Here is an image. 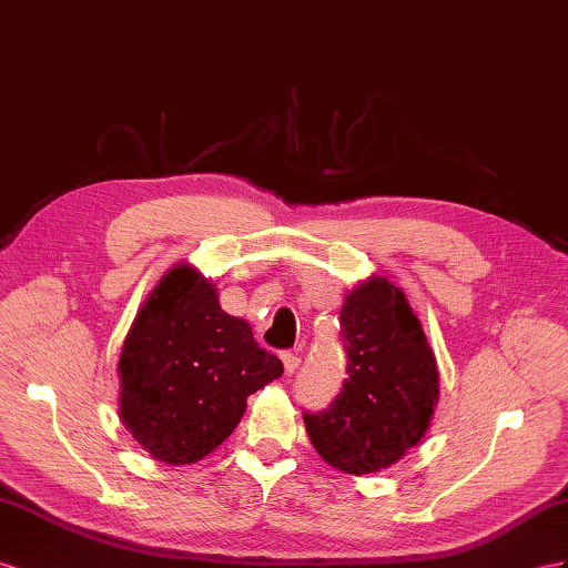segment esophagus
<instances>
[{
    "label": "esophagus",
    "instance_id": "obj_1",
    "mask_svg": "<svg viewBox=\"0 0 568 568\" xmlns=\"http://www.w3.org/2000/svg\"><path fill=\"white\" fill-rule=\"evenodd\" d=\"M281 359H283L285 374H287V376H293V374L297 372V367H300V355H297V353H293V351H285V353L281 355Z\"/></svg>",
    "mask_w": 568,
    "mask_h": 568
}]
</instances>
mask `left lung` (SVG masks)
<instances>
[{
    "label": "left lung",
    "instance_id": "obj_1",
    "mask_svg": "<svg viewBox=\"0 0 568 568\" xmlns=\"http://www.w3.org/2000/svg\"><path fill=\"white\" fill-rule=\"evenodd\" d=\"M341 326L347 379L326 410L304 413V427L333 468L379 473L425 436L439 400V372L423 324L386 275H372L345 295Z\"/></svg>",
    "mask_w": 568,
    "mask_h": 568
}]
</instances>
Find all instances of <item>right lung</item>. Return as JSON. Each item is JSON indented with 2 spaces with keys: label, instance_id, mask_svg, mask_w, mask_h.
Wrapping results in <instances>:
<instances>
[{
  "label": "right lung",
  "instance_id": "add662e5",
  "mask_svg": "<svg viewBox=\"0 0 568 568\" xmlns=\"http://www.w3.org/2000/svg\"><path fill=\"white\" fill-rule=\"evenodd\" d=\"M118 374L124 427L155 460L189 465L227 439L283 362L221 310L211 281L180 264L141 304Z\"/></svg>",
  "mask_w": 568,
  "mask_h": 568
}]
</instances>
